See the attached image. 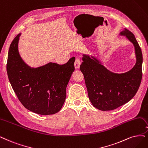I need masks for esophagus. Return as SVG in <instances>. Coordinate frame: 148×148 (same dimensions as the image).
<instances>
[{"label": "esophagus", "instance_id": "obj_1", "mask_svg": "<svg viewBox=\"0 0 148 148\" xmlns=\"http://www.w3.org/2000/svg\"><path fill=\"white\" fill-rule=\"evenodd\" d=\"M81 64V62H80V60L79 58H76L75 60V62H74V66L75 68V69H79L80 66Z\"/></svg>", "mask_w": 148, "mask_h": 148}]
</instances>
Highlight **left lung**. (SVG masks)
Returning a JSON list of instances; mask_svg holds the SVG:
<instances>
[{"instance_id": "8db88e82", "label": "left lung", "mask_w": 148, "mask_h": 148, "mask_svg": "<svg viewBox=\"0 0 148 148\" xmlns=\"http://www.w3.org/2000/svg\"><path fill=\"white\" fill-rule=\"evenodd\" d=\"M133 43L136 62L127 73H113L95 57L83 55L80 69L84 75L89 99L95 107L102 111L112 110L134 97L142 79L143 56L134 35L126 29L120 32Z\"/></svg>"}]
</instances>
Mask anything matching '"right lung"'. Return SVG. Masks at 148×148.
<instances>
[{
    "instance_id": "add662e5",
    "label": "right lung",
    "mask_w": 148,
    "mask_h": 148,
    "mask_svg": "<svg viewBox=\"0 0 148 148\" xmlns=\"http://www.w3.org/2000/svg\"><path fill=\"white\" fill-rule=\"evenodd\" d=\"M21 34L10 46L7 71L18 99L29 110L48 115L58 112L66 99V88L74 71L75 57L64 64L49 63L36 68L24 63L18 51Z\"/></svg>"
}]
</instances>
